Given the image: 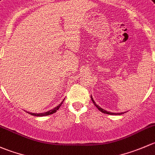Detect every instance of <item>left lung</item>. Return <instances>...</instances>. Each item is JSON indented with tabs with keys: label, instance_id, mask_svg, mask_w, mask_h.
<instances>
[{
	"label": "left lung",
	"instance_id": "obj_1",
	"mask_svg": "<svg viewBox=\"0 0 155 155\" xmlns=\"http://www.w3.org/2000/svg\"><path fill=\"white\" fill-rule=\"evenodd\" d=\"M91 99H92V102H93V104H95V106L97 108H98V110H100V111H101V112H102V113H106V114H110V115H121V114H123V113H110V112H108V111H106V110H103V109H102L101 107H100L98 106V104H96V103H95V101H94V100H93V98H92V96H91Z\"/></svg>",
	"mask_w": 155,
	"mask_h": 155
}]
</instances>
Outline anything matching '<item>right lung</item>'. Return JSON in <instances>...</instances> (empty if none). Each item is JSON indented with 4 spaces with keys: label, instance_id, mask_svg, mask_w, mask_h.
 <instances>
[{
    "label": "right lung",
    "instance_id": "obj_1",
    "mask_svg": "<svg viewBox=\"0 0 155 155\" xmlns=\"http://www.w3.org/2000/svg\"><path fill=\"white\" fill-rule=\"evenodd\" d=\"M64 101V100H63ZM63 101L61 102V103L60 104L58 105V106L56 107L55 108H54L53 110H51L48 111V112H45V113H29L28 112L29 114L30 115H33V116H48V115H51V114H53V113L57 112V110H58L59 108L60 107V106L62 105V104H63Z\"/></svg>",
    "mask_w": 155,
    "mask_h": 155
}]
</instances>
